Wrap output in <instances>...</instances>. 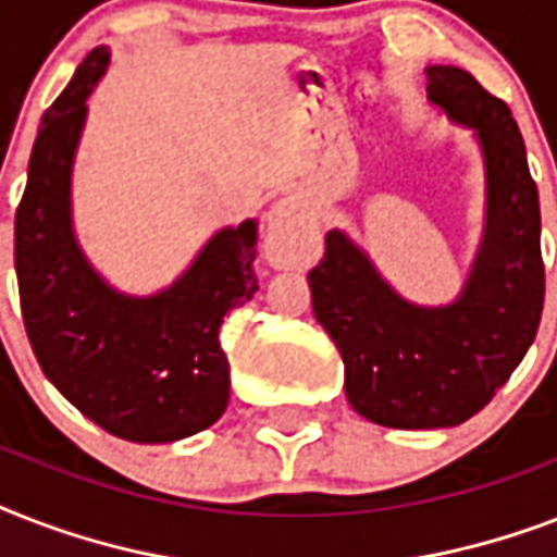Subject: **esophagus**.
<instances>
[{
  "instance_id": "34e87169",
  "label": "esophagus",
  "mask_w": 557,
  "mask_h": 557,
  "mask_svg": "<svg viewBox=\"0 0 557 557\" xmlns=\"http://www.w3.org/2000/svg\"><path fill=\"white\" fill-rule=\"evenodd\" d=\"M265 260L274 269H300L309 251V222H306L304 205L288 196L271 208L265 219Z\"/></svg>"
}]
</instances>
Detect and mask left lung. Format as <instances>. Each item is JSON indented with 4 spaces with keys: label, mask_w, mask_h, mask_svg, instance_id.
Instances as JSON below:
<instances>
[{
    "label": "left lung",
    "mask_w": 557,
    "mask_h": 557,
    "mask_svg": "<svg viewBox=\"0 0 557 557\" xmlns=\"http://www.w3.org/2000/svg\"><path fill=\"white\" fill-rule=\"evenodd\" d=\"M428 103L480 144L485 225L450 304L419 306L370 253L332 227L309 271L314 318L344 358L356 413L398 431L454 428L480 413L537 335L544 309L541 205L509 107L457 65H428Z\"/></svg>",
    "instance_id": "1"
}]
</instances>
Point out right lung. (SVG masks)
I'll list each match as a JSON object with an SVG mask.
<instances>
[{
    "label": "right lung",
    "mask_w": 557,
    "mask_h": 557,
    "mask_svg": "<svg viewBox=\"0 0 557 557\" xmlns=\"http://www.w3.org/2000/svg\"><path fill=\"white\" fill-rule=\"evenodd\" d=\"M95 48L51 103L28 161L13 225L22 321L46 379L86 419L121 440L161 445L225 413L231 370L219 326L257 292V219L219 227L156 295H126L83 253L72 219V173L86 98L107 74Z\"/></svg>",
    "instance_id": "1"
}]
</instances>
